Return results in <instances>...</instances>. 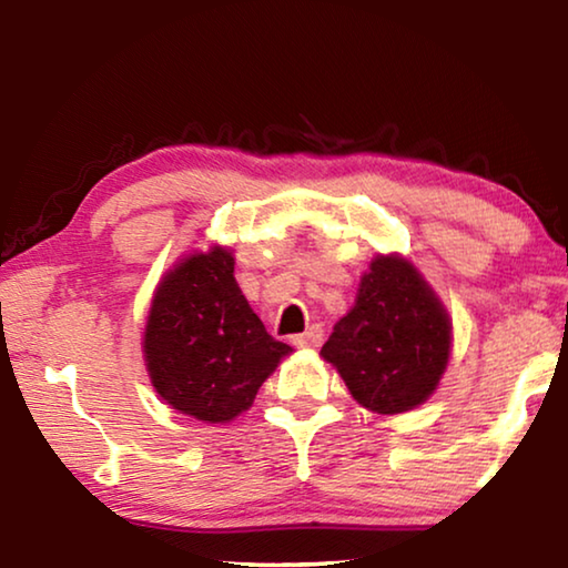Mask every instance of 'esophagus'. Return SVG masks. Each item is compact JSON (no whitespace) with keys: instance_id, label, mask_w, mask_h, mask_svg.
Wrapping results in <instances>:
<instances>
[{"instance_id":"esophagus-1","label":"esophagus","mask_w":568,"mask_h":568,"mask_svg":"<svg viewBox=\"0 0 568 568\" xmlns=\"http://www.w3.org/2000/svg\"><path fill=\"white\" fill-rule=\"evenodd\" d=\"M321 343H323V331L318 328V325H313V328H307L301 335H293L295 348H318Z\"/></svg>"}]
</instances>
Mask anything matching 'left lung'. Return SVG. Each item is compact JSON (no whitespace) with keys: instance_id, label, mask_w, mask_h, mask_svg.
I'll return each mask as SVG.
<instances>
[{"instance_id":"1","label":"left lung","mask_w":568,"mask_h":568,"mask_svg":"<svg viewBox=\"0 0 568 568\" xmlns=\"http://www.w3.org/2000/svg\"><path fill=\"white\" fill-rule=\"evenodd\" d=\"M450 353V323L434 291L403 257L378 255L353 311L321 355L351 396L376 413H403L436 390Z\"/></svg>"}]
</instances>
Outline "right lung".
<instances>
[{
	"label": "right lung",
	"instance_id": "add662e5",
	"mask_svg": "<svg viewBox=\"0 0 568 568\" xmlns=\"http://www.w3.org/2000/svg\"><path fill=\"white\" fill-rule=\"evenodd\" d=\"M233 271L223 247L185 257L162 277L145 328L152 386L175 410L207 423L243 413L291 353L265 331Z\"/></svg>",
	"mask_w": 568,
	"mask_h": 568
}]
</instances>
